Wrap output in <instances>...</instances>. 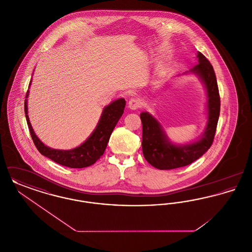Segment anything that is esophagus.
<instances>
[{
    "instance_id": "34e87169",
    "label": "esophagus",
    "mask_w": 252,
    "mask_h": 252,
    "mask_svg": "<svg viewBox=\"0 0 252 252\" xmlns=\"http://www.w3.org/2000/svg\"><path fill=\"white\" fill-rule=\"evenodd\" d=\"M142 100L140 98H137V97H133L129 102H128V108L132 109V110H135V109H138V108L142 107Z\"/></svg>"
}]
</instances>
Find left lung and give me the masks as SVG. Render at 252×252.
Listing matches in <instances>:
<instances>
[{
	"mask_svg": "<svg viewBox=\"0 0 252 252\" xmlns=\"http://www.w3.org/2000/svg\"><path fill=\"white\" fill-rule=\"evenodd\" d=\"M197 58L198 64L190 72L202 80L208 98V123L200 139L191 144H174L151 114L148 112L140 114L143 124V153L145 159L158 169L170 170L189 165L207 152L214 142L220 114L219 91L212 64L200 52H197Z\"/></svg>",
	"mask_w": 252,
	"mask_h": 252,
	"instance_id": "1",
	"label": "left lung"
}]
</instances>
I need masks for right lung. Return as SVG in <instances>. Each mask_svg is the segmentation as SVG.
<instances>
[{
  "label": "right lung",
  "mask_w": 252,
  "mask_h": 252,
  "mask_svg": "<svg viewBox=\"0 0 252 252\" xmlns=\"http://www.w3.org/2000/svg\"><path fill=\"white\" fill-rule=\"evenodd\" d=\"M31 84V81H30ZM30 86V85H29ZM28 92L26 94V98ZM126 100L124 98L117 99L104 108L100 120L98 122L94 131L85 141V143L70 150L53 149L46 146L37 137L32 128L29 117L27 115V100L25 99L24 111L29 131L36 149L43 156L47 157L55 162L63 166L70 168L88 167L95 163L106 150L109 137L115 126L124 113Z\"/></svg>",
  "instance_id": "add662e5"
}]
</instances>
